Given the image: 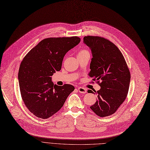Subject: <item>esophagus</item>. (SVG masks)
<instances>
[{
    "label": "esophagus",
    "mask_w": 150,
    "mask_h": 150,
    "mask_svg": "<svg viewBox=\"0 0 150 150\" xmlns=\"http://www.w3.org/2000/svg\"><path fill=\"white\" fill-rule=\"evenodd\" d=\"M78 90L81 93H86V88H83V87H79L78 88Z\"/></svg>",
    "instance_id": "1"
}]
</instances>
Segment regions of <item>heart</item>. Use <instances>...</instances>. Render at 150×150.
Here are the masks:
<instances>
[{
	"instance_id": "heart-1",
	"label": "heart",
	"mask_w": 150,
	"mask_h": 150,
	"mask_svg": "<svg viewBox=\"0 0 150 150\" xmlns=\"http://www.w3.org/2000/svg\"><path fill=\"white\" fill-rule=\"evenodd\" d=\"M87 53H89L90 54V51H88V49H81L78 52V55H83V54H87Z\"/></svg>"
}]
</instances>
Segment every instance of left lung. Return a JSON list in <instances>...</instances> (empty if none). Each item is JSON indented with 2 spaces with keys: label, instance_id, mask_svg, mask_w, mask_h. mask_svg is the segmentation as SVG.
Masks as SVG:
<instances>
[{
  "label": "left lung",
  "instance_id": "left-lung-1",
  "mask_svg": "<svg viewBox=\"0 0 150 150\" xmlns=\"http://www.w3.org/2000/svg\"><path fill=\"white\" fill-rule=\"evenodd\" d=\"M83 41L93 55L88 75L101 86L100 90L95 91L98 98L90 108L99 117H107L114 114L125 100L130 70L122 54L111 41L97 36H85ZM88 92L94 93L90 90Z\"/></svg>",
  "mask_w": 150,
  "mask_h": 150
}]
</instances>
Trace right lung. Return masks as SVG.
I'll return each mask as SVG.
<instances>
[{
	"label": "right lung",
	"mask_w": 150,
	"mask_h": 150,
	"mask_svg": "<svg viewBox=\"0 0 150 150\" xmlns=\"http://www.w3.org/2000/svg\"><path fill=\"white\" fill-rule=\"evenodd\" d=\"M80 42L78 36L46 38L21 61L18 76L21 98L38 118L46 119L58 112L75 90L71 85H54L51 76L60 70L65 54Z\"/></svg>",
	"instance_id": "1"
}]
</instances>
